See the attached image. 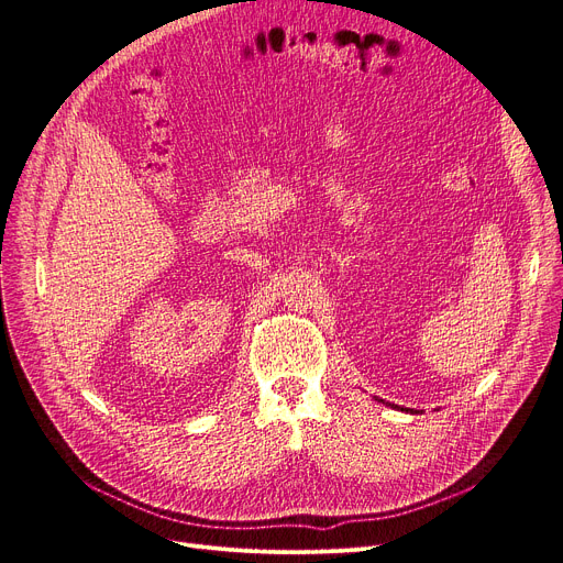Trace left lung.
I'll use <instances>...</instances> for the list:
<instances>
[{"instance_id":"8db88e82","label":"left lung","mask_w":563,"mask_h":563,"mask_svg":"<svg viewBox=\"0 0 563 563\" xmlns=\"http://www.w3.org/2000/svg\"><path fill=\"white\" fill-rule=\"evenodd\" d=\"M382 402V400H379ZM388 405V402H386ZM388 407H393V409H400L398 405H388ZM402 411H407V413H418V411H413V409H402Z\"/></svg>"}]
</instances>
